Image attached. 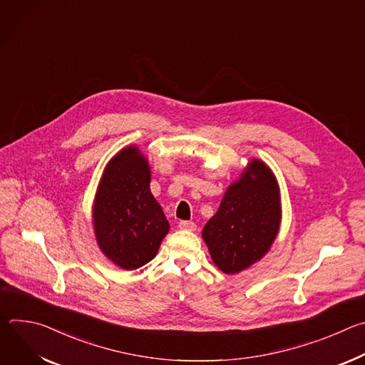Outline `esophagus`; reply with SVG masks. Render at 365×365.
Segmentation results:
<instances>
[{
	"label": "esophagus",
	"instance_id": "obj_1",
	"mask_svg": "<svg viewBox=\"0 0 365 365\" xmlns=\"http://www.w3.org/2000/svg\"><path fill=\"white\" fill-rule=\"evenodd\" d=\"M179 228L185 230V231H195L196 230V224L192 221H180L179 222Z\"/></svg>",
	"mask_w": 365,
	"mask_h": 365
}]
</instances>
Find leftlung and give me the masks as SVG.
<instances>
[{
    "mask_svg": "<svg viewBox=\"0 0 365 365\" xmlns=\"http://www.w3.org/2000/svg\"><path fill=\"white\" fill-rule=\"evenodd\" d=\"M279 224L276 178L263 162L251 160L247 172L225 192L202 237L218 269L231 274L245 270L270 250Z\"/></svg>",
    "mask_w": 365,
    "mask_h": 365,
    "instance_id": "obj_1",
    "label": "left lung"
}]
</instances>
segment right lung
I'll return each mask as SVG.
<instances>
[{"label":"right lung","instance_id":"right-lung-1","mask_svg":"<svg viewBox=\"0 0 365 365\" xmlns=\"http://www.w3.org/2000/svg\"><path fill=\"white\" fill-rule=\"evenodd\" d=\"M92 215L99 248L121 269H140L158 254L170 227L150 192L148 163L137 147L123 148L108 163Z\"/></svg>","mask_w":365,"mask_h":365}]
</instances>
